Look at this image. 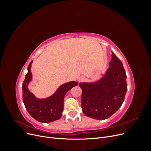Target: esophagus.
I'll return each mask as SVG.
<instances>
[{
	"label": "esophagus",
	"mask_w": 151,
	"mask_h": 151,
	"mask_svg": "<svg viewBox=\"0 0 151 151\" xmlns=\"http://www.w3.org/2000/svg\"><path fill=\"white\" fill-rule=\"evenodd\" d=\"M84 79V77H83V76H81V77H79V78H78V81H79V82H81V81H83Z\"/></svg>",
	"instance_id": "esophagus-1"
}]
</instances>
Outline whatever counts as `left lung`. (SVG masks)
Returning <instances> with one entry per match:
<instances>
[{"label":"left lung","mask_w":151,"mask_h":151,"mask_svg":"<svg viewBox=\"0 0 151 151\" xmlns=\"http://www.w3.org/2000/svg\"><path fill=\"white\" fill-rule=\"evenodd\" d=\"M106 75L97 83H81V106L87 116L96 120L110 117L119 109L127 91V76L122 61L113 53Z\"/></svg>","instance_id":"1"}]
</instances>
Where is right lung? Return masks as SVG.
I'll use <instances>...</instances> for the list:
<instances>
[{
	"instance_id": "add662e5",
	"label": "right lung",
	"mask_w": 151,
	"mask_h": 151,
	"mask_svg": "<svg viewBox=\"0 0 151 151\" xmlns=\"http://www.w3.org/2000/svg\"><path fill=\"white\" fill-rule=\"evenodd\" d=\"M31 62L28 67V74L22 83V100L26 110L36 120L42 123H49L60 118L63 110V99L65 94L76 86L78 83L76 81L68 82L59 87L52 96L45 99H38L32 94L28 88L31 81L32 74Z\"/></svg>"
}]
</instances>
